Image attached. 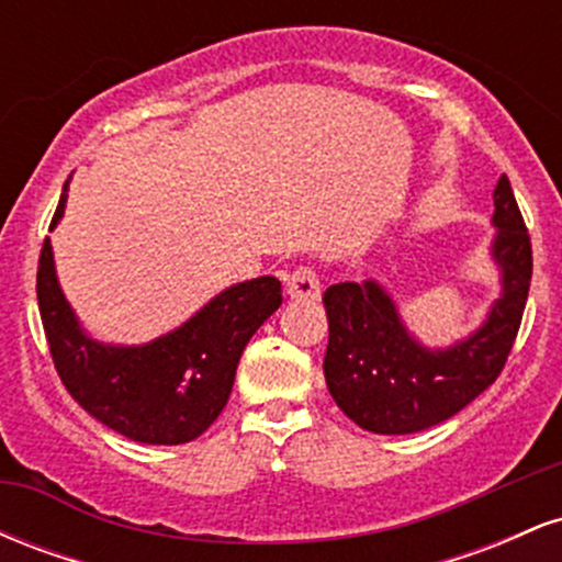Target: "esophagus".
I'll list each match as a JSON object with an SVG mask.
<instances>
[{
	"label": "esophagus",
	"instance_id": "obj_1",
	"mask_svg": "<svg viewBox=\"0 0 562 562\" xmlns=\"http://www.w3.org/2000/svg\"><path fill=\"white\" fill-rule=\"evenodd\" d=\"M285 293L295 301L319 299V274H317V269L306 267V263L295 267L285 280Z\"/></svg>",
	"mask_w": 562,
	"mask_h": 562
}]
</instances>
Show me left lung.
<instances>
[{
	"label": "left lung",
	"instance_id": "1",
	"mask_svg": "<svg viewBox=\"0 0 562 562\" xmlns=\"http://www.w3.org/2000/svg\"><path fill=\"white\" fill-rule=\"evenodd\" d=\"M494 261L502 299L481 330L451 348H425L406 333L396 303L375 280L338 282L322 295L330 325L325 380L359 428L404 436L449 420L499 378L518 338L531 285V237L502 173L494 190Z\"/></svg>",
	"mask_w": 562,
	"mask_h": 562
}]
</instances>
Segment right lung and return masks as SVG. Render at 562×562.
I'll return each mask as SVG.
<instances>
[{
    "label": "right lung",
    "mask_w": 562,
    "mask_h": 562,
    "mask_svg": "<svg viewBox=\"0 0 562 562\" xmlns=\"http://www.w3.org/2000/svg\"><path fill=\"white\" fill-rule=\"evenodd\" d=\"M68 182L49 229L66 209ZM38 314L57 375L94 420L139 443H187L222 415L237 362L254 333L280 308L282 285L256 277L218 293L182 327L145 346L97 344L57 285L53 245H42Z\"/></svg>",
    "instance_id": "add662e5"
}]
</instances>
